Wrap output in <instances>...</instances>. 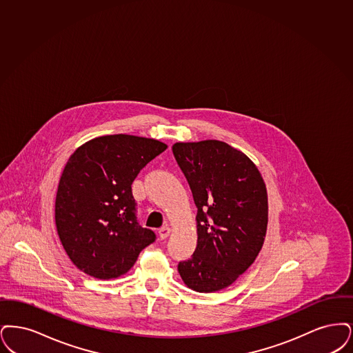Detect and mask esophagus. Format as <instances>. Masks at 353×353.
<instances>
[{
	"instance_id": "obj_1",
	"label": "esophagus",
	"mask_w": 353,
	"mask_h": 353,
	"mask_svg": "<svg viewBox=\"0 0 353 353\" xmlns=\"http://www.w3.org/2000/svg\"><path fill=\"white\" fill-rule=\"evenodd\" d=\"M170 233H171V228L170 227H163V228H161L159 230V232H158V234H159V239L161 240H166L168 237L170 236Z\"/></svg>"
}]
</instances>
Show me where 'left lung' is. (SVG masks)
I'll return each mask as SVG.
<instances>
[{
  "label": "left lung",
  "mask_w": 353,
  "mask_h": 353,
  "mask_svg": "<svg viewBox=\"0 0 353 353\" xmlns=\"http://www.w3.org/2000/svg\"><path fill=\"white\" fill-rule=\"evenodd\" d=\"M172 153L198 207V245L179 262L184 285L198 292L230 286L254 262L268 230V191L257 166L225 142H176Z\"/></svg>",
  "instance_id": "8db88e82"
}]
</instances>
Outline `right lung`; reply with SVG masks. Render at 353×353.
I'll use <instances>...</instances> for the list:
<instances>
[{
    "label": "right lung",
    "mask_w": 353,
    "mask_h": 353,
    "mask_svg": "<svg viewBox=\"0 0 353 353\" xmlns=\"http://www.w3.org/2000/svg\"><path fill=\"white\" fill-rule=\"evenodd\" d=\"M168 145L153 138H93L68 158L57 191L55 224L61 245L79 270L97 279L128 273L155 241L139 227L132 183Z\"/></svg>",
    "instance_id": "right-lung-1"
}]
</instances>
